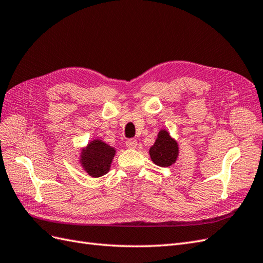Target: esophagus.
<instances>
[{"instance_id": "1", "label": "esophagus", "mask_w": 263, "mask_h": 263, "mask_svg": "<svg viewBox=\"0 0 263 263\" xmlns=\"http://www.w3.org/2000/svg\"><path fill=\"white\" fill-rule=\"evenodd\" d=\"M138 145V141L136 139H130L126 141V146L129 147V149H136Z\"/></svg>"}]
</instances>
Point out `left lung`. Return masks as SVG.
<instances>
[{"instance_id":"left-lung-1","label":"left lung","mask_w":263,"mask_h":263,"mask_svg":"<svg viewBox=\"0 0 263 263\" xmlns=\"http://www.w3.org/2000/svg\"><path fill=\"white\" fill-rule=\"evenodd\" d=\"M179 153L180 150L177 141L171 138L166 129H161L154 141V144L149 150L152 162L163 167L171 166L177 162Z\"/></svg>"}]
</instances>
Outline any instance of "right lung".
<instances>
[{
    "label": "right lung",
    "mask_w": 263,
    "mask_h": 263,
    "mask_svg": "<svg viewBox=\"0 0 263 263\" xmlns=\"http://www.w3.org/2000/svg\"><path fill=\"white\" fill-rule=\"evenodd\" d=\"M116 153V147L97 138L81 147L78 161L82 170L90 177L100 178L110 171Z\"/></svg>",
    "instance_id": "right-lung-1"
}]
</instances>
